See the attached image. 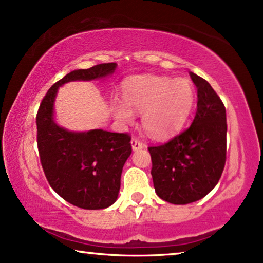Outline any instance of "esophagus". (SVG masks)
Returning <instances> with one entry per match:
<instances>
[{
	"mask_svg": "<svg viewBox=\"0 0 263 263\" xmlns=\"http://www.w3.org/2000/svg\"><path fill=\"white\" fill-rule=\"evenodd\" d=\"M130 143H132V148H133V151H135V152H136V151H140V149L143 148L142 142L139 141L138 139H132Z\"/></svg>",
	"mask_w": 263,
	"mask_h": 263,
	"instance_id": "obj_1",
	"label": "esophagus"
}]
</instances>
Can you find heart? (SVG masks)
I'll use <instances>...</instances> for the list:
<instances>
[{
	"instance_id": "1",
	"label": "heart",
	"mask_w": 263,
	"mask_h": 263,
	"mask_svg": "<svg viewBox=\"0 0 263 263\" xmlns=\"http://www.w3.org/2000/svg\"><path fill=\"white\" fill-rule=\"evenodd\" d=\"M123 97L111 100L118 121L129 123L134 112H142V127L153 138H166L185 123L195 100V91L186 79L156 75L130 78L123 86Z\"/></svg>"
}]
</instances>
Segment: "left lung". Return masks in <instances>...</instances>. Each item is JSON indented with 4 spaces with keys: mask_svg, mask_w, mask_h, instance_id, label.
Segmentation results:
<instances>
[{
    "mask_svg": "<svg viewBox=\"0 0 263 263\" xmlns=\"http://www.w3.org/2000/svg\"><path fill=\"white\" fill-rule=\"evenodd\" d=\"M197 88L192 125L170 141L148 147L157 195L174 204L202 199L214 189L226 160V111L212 86L190 71Z\"/></svg>",
    "mask_w": 263,
    "mask_h": 263,
    "instance_id": "left-lung-1",
    "label": "left lung"
}]
</instances>
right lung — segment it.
<instances>
[{"mask_svg": "<svg viewBox=\"0 0 263 263\" xmlns=\"http://www.w3.org/2000/svg\"><path fill=\"white\" fill-rule=\"evenodd\" d=\"M117 63L77 69L53 84L37 114V142L42 166L51 188L74 206L103 210L116 202L121 175L132 154L127 134L103 129L75 132L55 118L59 88L71 81L102 80L115 73Z\"/></svg>", "mask_w": 263, "mask_h": 263, "instance_id": "1", "label": "right lung"}]
</instances>
